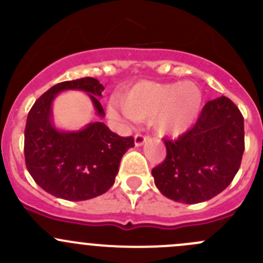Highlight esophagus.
I'll return each mask as SVG.
<instances>
[{
	"instance_id": "1",
	"label": "esophagus",
	"mask_w": 263,
	"mask_h": 263,
	"mask_svg": "<svg viewBox=\"0 0 263 263\" xmlns=\"http://www.w3.org/2000/svg\"><path fill=\"white\" fill-rule=\"evenodd\" d=\"M147 139L148 137L145 136V135L136 134L135 135V145H136V146H141V145H144L145 142H146Z\"/></svg>"
}]
</instances>
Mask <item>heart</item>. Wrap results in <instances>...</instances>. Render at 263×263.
Returning a JSON list of instances; mask_svg holds the SVG:
<instances>
[{"label": "heart", "instance_id": "1", "mask_svg": "<svg viewBox=\"0 0 263 263\" xmlns=\"http://www.w3.org/2000/svg\"><path fill=\"white\" fill-rule=\"evenodd\" d=\"M202 103L200 89L191 82L141 81L121 98V107L128 118L145 121L153 117V126L163 135H181L195 121ZM110 113L118 116L116 105Z\"/></svg>", "mask_w": 263, "mask_h": 263}]
</instances>
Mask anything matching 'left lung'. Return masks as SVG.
<instances>
[{"label":"left lung","instance_id":"8db88e82","mask_svg":"<svg viewBox=\"0 0 263 263\" xmlns=\"http://www.w3.org/2000/svg\"><path fill=\"white\" fill-rule=\"evenodd\" d=\"M165 160L151 171L158 190L177 202L198 203L225 190L245 153V119L227 97L210 100L195 126L164 140Z\"/></svg>","mask_w":263,"mask_h":263}]
</instances>
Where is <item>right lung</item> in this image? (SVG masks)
<instances>
[{
	"label": "right lung",
	"instance_id": "obj_1",
	"mask_svg": "<svg viewBox=\"0 0 263 263\" xmlns=\"http://www.w3.org/2000/svg\"><path fill=\"white\" fill-rule=\"evenodd\" d=\"M63 90L87 92L97 115L104 109L97 97L104 86L94 78L63 81L44 92L28 115L24 155L29 173L46 192L68 201H84L107 192L115 183L123 154L134 137H121L103 122L80 131H58L52 123V102Z\"/></svg>",
	"mask_w": 263,
	"mask_h": 263
}]
</instances>
